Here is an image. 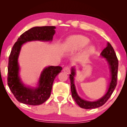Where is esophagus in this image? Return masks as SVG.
<instances>
[{
	"label": "esophagus",
	"mask_w": 127,
	"mask_h": 127,
	"mask_svg": "<svg viewBox=\"0 0 127 127\" xmlns=\"http://www.w3.org/2000/svg\"><path fill=\"white\" fill-rule=\"evenodd\" d=\"M63 71L64 72H65L66 73L69 74V73L70 72V68L69 66H65L64 67L63 69Z\"/></svg>",
	"instance_id": "34e87169"
}]
</instances>
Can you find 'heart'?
<instances>
[{
  "instance_id": "1",
  "label": "heart",
  "mask_w": 127,
  "mask_h": 127,
  "mask_svg": "<svg viewBox=\"0 0 127 127\" xmlns=\"http://www.w3.org/2000/svg\"><path fill=\"white\" fill-rule=\"evenodd\" d=\"M90 42V39L88 37L82 35H74L69 37L66 42V47L71 51L81 49L87 46ZM94 50L93 46L88 48V51L91 52Z\"/></svg>"
}]
</instances>
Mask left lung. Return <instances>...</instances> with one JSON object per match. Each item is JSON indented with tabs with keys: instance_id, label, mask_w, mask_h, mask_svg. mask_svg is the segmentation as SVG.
I'll use <instances>...</instances> for the list:
<instances>
[{
	"instance_id": "obj_1",
	"label": "left lung",
	"mask_w": 127,
	"mask_h": 127,
	"mask_svg": "<svg viewBox=\"0 0 127 127\" xmlns=\"http://www.w3.org/2000/svg\"><path fill=\"white\" fill-rule=\"evenodd\" d=\"M100 55L104 58H106L107 61L109 62V65H110L111 74H112V80H111L108 91L106 94L105 95H104V96L102 97L99 100H97L96 102H88L80 98L76 93L75 86L74 84V76L75 75L74 69L73 68L72 69V72H71V74H70V77H69L70 80L72 96L74 100H75L76 103L81 108L90 109L102 106L107 102V100L111 96L114 89L116 88V86H117L119 61H118L117 57L116 56L115 51H114L113 48L110 43H107V47L105 48H104Z\"/></svg>"
}]
</instances>
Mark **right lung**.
<instances>
[{"label":"right lung","mask_w":127,"mask_h":127,"mask_svg":"<svg viewBox=\"0 0 127 127\" xmlns=\"http://www.w3.org/2000/svg\"><path fill=\"white\" fill-rule=\"evenodd\" d=\"M55 27H36L23 33L12 48L8 58L7 84L10 91L18 102L29 105H39L49 98L55 78L62 70V67L49 66L41 73L39 86L36 89L25 87L18 76V57L22 45L32 40L51 41L55 33Z\"/></svg>","instance_id":"right-lung-1"}]
</instances>
